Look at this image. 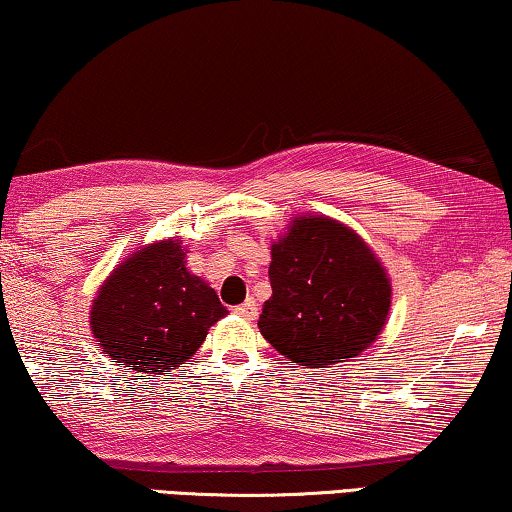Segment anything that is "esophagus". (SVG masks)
<instances>
[{
    "mask_svg": "<svg viewBox=\"0 0 512 512\" xmlns=\"http://www.w3.org/2000/svg\"><path fill=\"white\" fill-rule=\"evenodd\" d=\"M233 311L238 313V316H242V318L254 320V318L258 316V304H256L254 297H247V302H245V304H240V306H235Z\"/></svg>",
    "mask_w": 512,
    "mask_h": 512,
    "instance_id": "esophagus-1",
    "label": "esophagus"
}]
</instances>
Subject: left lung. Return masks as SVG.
Here are the masks:
<instances>
[{"label":"left lung","instance_id":"8db88e82","mask_svg":"<svg viewBox=\"0 0 512 512\" xmlns=\"http://www.w3.org/2000/svg\"><path fill=\"white\" fill-rule=\"evenodd\" d=\"M272 297L258 329L293 364L327 368L371 348L387 325L391 281L359 235L302 215L272 245Z\"/></svg>","mask_w":512,"mask_h":512}]
</instances>
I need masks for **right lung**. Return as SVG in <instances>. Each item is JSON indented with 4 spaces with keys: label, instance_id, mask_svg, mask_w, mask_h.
I'll use <instances>...</instances> for the list:
<instances>
[{
    "label": "right lung",
    "instance_id": "obj_1",
    "mask_svg": "<svg viewBox=\"0 0 512 512\" xmlns=\"http://www.w3.org/2000/svg\"><path fill=\"white\" fill-rule=\"evenodd\" d=\"M180 240L137 249L114 267L91 306V332L128 371L164 375L190 359L224 318L215 290L185 267Z\"/></svg>",
    "mask_w": 512,
    "mask_h": 512
}]
</instances>
